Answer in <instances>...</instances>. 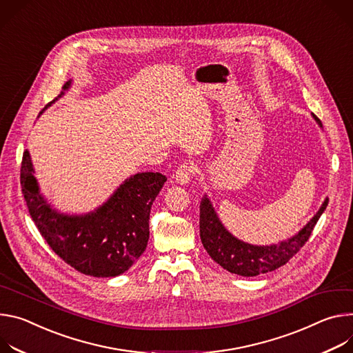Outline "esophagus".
Listing matches in <instances>:
<instances>
[{
  "mask_svg": "<svg viewBox=\"0 0 353 353\" xmlns=\"http://www.w3.org/2000/svg\"><path fill=\"white\" fill-rule=\"evenodd\" d=\"M193 171H194V167H193L192 164H189V163L181 164V165L176 168L175 174H174L175 182L182 183V185H183V183H188V182L190 181V176L193 175Z\"/></svg>",
  "mask_w": 353,
  "mask_h": 353,
  "instance_id": "obj_1",
  "label": "esophagus"
}]
</instances>
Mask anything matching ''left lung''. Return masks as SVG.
I'll return each instance as SVG.
<instances>
[{"mask_svg":"<svg viewBox=\"0 0 353 353\" xmlns=\"http://www.w3.org/2000/svg\"><path fill=\"white\" fill-rule=\"evenodd\" d=\"M312 116L323 128L319 117L316 114ZM327 205L328 199H325L317 214L294 237L275 245L258 247L232 237L220 223L210 201L205 196L201 203V240L212 259L225 270L240 276H256L261 273L272 272L283 266L301 250V247L308 241L311 231L314 230V225Z\"/></svg>","mask_w":353,"mask_h":353,"instance_id":"obj_1","label":"left lung"}]
</instances>
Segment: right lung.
<instances>
[{"mask_svg": "<svg viewBox=\"0 0 353 353\" xmlns=\"http://www.w3.org/2000/svg\"><path fill=\"white\" fill-rule=\"evenodd\" d=\"M70 81L63 90H68ZM64 92L49 102L50 106ZM30 155L23 151L22 193L32 220L49 247L70 266L94 278H113L126 272L145 251L150 210L165 175L141 172L126 179L99 209L84 216L53 210L39 193Z\"/></svg>", "mask_w": 353, "mask_h": 353, "instance_id": "obj_1", "label": "right lung"}]
</instances>
